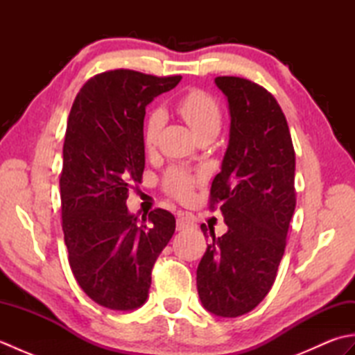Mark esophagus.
Returning <instances> with one entry per match:
<instances>
[{"label": "esophagus", "mask_w": 355, "mask_h": 355, "mask_svg": "<svg viewBox=\"0 0 355 355\" xmlns=\"http://www.w3.org/2000/svg\"><path fill=\"white\" fill-rule=\"evenodd\" d=\"M195 227V221L192 220L191 216L187 215H178L177 218V230H187V229H192Z\"/></svg>", "instance_id": "1"}]
</instances>
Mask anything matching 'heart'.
<instances>
[{"mask_svg":"<svg viewBox=\"0 0 355 355\" xmlns=\"http://www.w3.org/2000/svg\"><path fill=\"white\" fill-rule=\"evenodd\" d=\"M175 108L198 139L202 135H216L220 132L223 123L221 107L215 97L205 89H189L177 101ZM160 123V112H153L145 125V130H143V141H145L146 149L154 148ZM200 180V173H193L183 168H171L163 177V189L171 197L183 200L191 193L193 186Z\"/></svg>","mask_w":355,"mask_h":355,"instance_id":"b5f03b06","label":"heart"}]
</instances>
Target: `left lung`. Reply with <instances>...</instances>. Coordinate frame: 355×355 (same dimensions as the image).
I'll return each instance as SVG.
<instances>
[{
    "mask_svg": "<svg viewBox=\"0 0 355 355\" xmlns=\"http://www.w3.org/2000/svg\"><path fill=\"white\" fill-rule=\"evenodd\" d=\"M227 96L230 140L214 178L209 209L220 206L229 230L215 238L200 261L202 306L238 318L258 306L275 284L296 207L294 155L288 123L273 94L254 82L220 76ZM207 235L206 225H201Z\"/></svg>",
    "mask_w": 355,
    "mask_h": 355,
    "instance_id": "8db88e82",
    "label": "left lung"
}]
</instances>
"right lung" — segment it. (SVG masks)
<instances>
[{"instance_id": "add662e5", "label": "right lung", "mask_w": 355, "mask_h": 355, "mask_svg": "<svg viewBox=\"0 0 355 355\" xmlns=\"http://www.w3.org/2000/svg\"><path fill=\"white\" fill-rule=\"evenodd\" d=\"M180 80L123 69L96 74L67 122L59 186L70 268L87 296L110 310L145 304L154 263L175 232L168 210L139 221L126 200L145 169L146 105Z\"/></svg>"}]
</instances>
